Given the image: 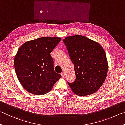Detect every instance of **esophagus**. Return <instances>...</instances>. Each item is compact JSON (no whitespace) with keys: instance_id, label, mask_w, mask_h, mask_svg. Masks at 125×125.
Masks as SVG:
<instances>
[{"instance_id":"1","label":"esophagus","mask_w":125,"mask_h":125,"mask_svg":"<svg viewBox=\"0 0 125 125\" xmlns=\"http://www.w3.org/2000/svg\"><path fill=\"white\" fill-rule=\"evenodd\" d=\"M61 76H62V77H64V76H65V73L63 72V73H61Z\"/></svg>"}]
</instances>
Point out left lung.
<instances>
[{
  "label": "left lung",
  "mask_w": 125,
  "mask_h": 125,
  "mask_svg": "<svg viewBox=\"0 0 125 125\" xmlns=\"http://www.w3.org/2000/svg\"><path fill=\"white\" fill-rule=\"evenodd\" d=\"M63 42L74 65L76 80L69 83L80 96L95 93L103 84L108 73L105 52L99 43L81 35L69 36Z\"/></svg>",
  "instance_id": "8db88e82"
}]
</instances>
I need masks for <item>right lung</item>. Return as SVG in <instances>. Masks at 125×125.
Listing matches in <instances>:
<instances>
[{
    "instance_id": "obj_1",
    "label": "right lung",
    "mask_w": 125,
    "mask_h": 125,
    "mask_svg": "<svg viewBox=\"0 0 125 125\" xmlns=\"http://www.w3.org/2000/svg\"><path fill=\"white\" fill-rule=\"evenodd\" d=\"M59 37H44L22 45L14 59L17 78L26 91L35 95L47 93L59 78L50 53L60 42Z\"/></svg>"
}]
</instances>
